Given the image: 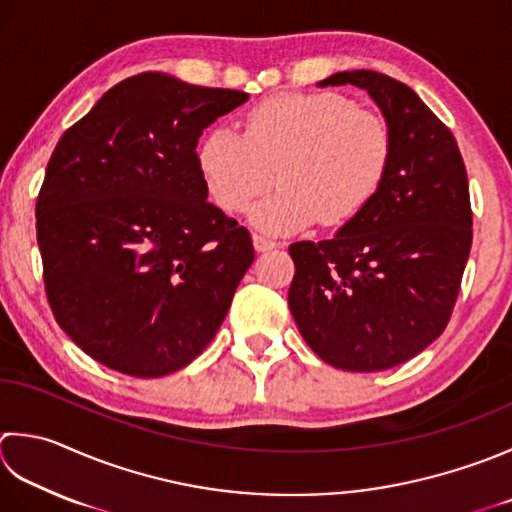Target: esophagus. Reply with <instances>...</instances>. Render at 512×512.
<instances>
[{"mask_svg":"<svg viewBox=\"0 0 512 512\" xmlns=\"http://www.w3.org/2000/svg\"><path fill=\"white\" fill-rule=\"evenodd\" d=\"M253 246H255V250H259V253H264V250L275 248L277 242H275V239H270V237L262 235V233H255V235H253Z\"/></svg>","mask_w":512,"mask_h":512,"instance_id":"obj_1","label":"esophagus"}]
</instances>
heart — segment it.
<instances>
[{
    "label": "heart",
    "instance_id": "heart-1",
    "mask_svg": "<svg viewBox=\"0 0 512 512\" xmlns=\"http://www.w3.org/2000/svg\"><path fill=\"white\" fill-rule=\"evenodd\" d=\"M393 133L384 115L353 99L324 93H282L246 115L244 135L217 126L197 148V166L213 202L239 213L250 208L266 233H290L313 222L346 224L362 213L384 182Z\"/></svg>",
    "mask_w": 512,
    "mask_h": 512
}]
</instances>
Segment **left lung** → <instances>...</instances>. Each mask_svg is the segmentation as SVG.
<instances>
[{"label":"left lung","mask_w":512,"mask_h":512,"mask_svg":"<svg viewBox=\"0 0 512 512\" xmlns=\"http://www.w3.org/2000/svg\"><path fill=\"white\" fill-rule=\"evenodd\" d=\"M368 90L393 133L375 197L333 239L290 244L288 306L306 344L348 373L408 362L444 333L473 244L462 153L413 88L375 70L319 86Z\"/></svg>","instance_id":"left-lung-1"}]
</instances>
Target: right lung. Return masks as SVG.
Instances as JSON below:
<instances>
[{"mask_svg":"<svg viewBox=\"0 0 512 512\" xmlns=\"http://www.w3.org/2000/svg\"><path fill=\"white\" fill-rule=\"evenodd\" d=\"M246 99L139 73L57 142L35 206L44 288L57 324L95 362L170 375L222 326L255 250L206 202L195 148Z\"/></svg>","mask_w":512,"mask_h":512,"instance_id":"right-lung-1","label":"right lung"}]
</instances>
